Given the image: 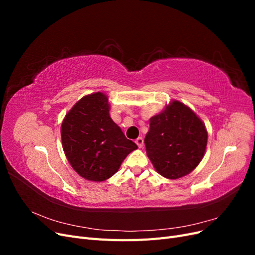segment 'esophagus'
I'll return each instance as SVG.
<instances>
[{"label":"esophagus","mask_w":255,"mask_h":255,"mask_svg":"<svg viewBox=\"0 0 255 255\" xmlns=\"http://www.w3.org/2000/svg\"><path fill=\"white\" fill-rule=\"evenodd\" d=\"M135 142H136V144L139 146V148H142V145H143V139H142V137H138L137 139L135 140Z\"/></svg>","instance_id":"34e87169"}]
</instances>
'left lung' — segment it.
Listing matches in <instances>:
<instances>
[{
  "label": "left lung",
  "instance_id": "left-lung-1",
  "mask_svg": "<svg viewBox=\"0 0 255 255\" xmlns=\"http://www.w3.org/2000/svg\"><path fill=\"white\" fill-rule=\"evenodd\" d=\"M144 144L155 170L167 179L176 180L190 173L202 160L207 130L188 106L172 101L150 119Z\"/></svg>",
  "mask_w": 255,
  "mask_h": 255
}]
</instances>
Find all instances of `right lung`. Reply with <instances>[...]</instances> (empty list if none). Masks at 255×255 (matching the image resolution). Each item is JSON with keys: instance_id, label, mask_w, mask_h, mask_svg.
I'll return each mask as SVG.
<instances>
[{"instance_id": "obj_1", "label": "right lung", "mask_w": 255, "mask_h": 255, "mask_svg": "<svg viewBox=\"0 0 255 255\" xmlns=\"http://www.w3.org/2000/svg\"><path fill=\"white\" fill-rule=\"evenodd\" d=\"M61 141L69 163L82 177L94 182L110 179L137 145L110 116L102 92L83 97L61 123Z\"/></svg>"}]
</instances>
